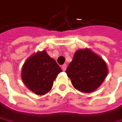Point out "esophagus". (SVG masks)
I'll return each instance as SVG.
<instances>
[{"mask_svg": "<svg viewBox=\"0 0 122 122\" xmlns=\"http://www.w3.org/2000/svg\"><path fill=\"white\" fill-rule=\"evenodd\" d=\"M61 69H62L63 71H65V70L66 69V64H63L61 66Z\"/></svg>", "mask_w": 122, "mask_h": 122, "instance_id": "34e87169", "label": "esophagus"}]
</instances>
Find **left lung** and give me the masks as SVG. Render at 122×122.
<instances>
[{
	"label": "left lung",
	"mask_w": 122,
	"mask_h": 122,
	"mask_svg": "<svg viewBox=\"0 0 122 122\" xmlns=\"http://www.w3.org/2000/svg\"><path fill=\"white\" fill-rule=\"evenodd\" d=\"M77 90L91 93L100 86L107 75L105 61L89 49L77 50L66 70Z\"/></svg>",
	"instance_id": "obj_1"
}]
</instances>
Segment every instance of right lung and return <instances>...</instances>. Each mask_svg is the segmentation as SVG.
I'll return each mask as SVG.
<instances>
[{"instance_id":"obj_1","label":"right lung","mask_w":122,"mask_h":122,"mask_svg":"<svg viewBox=\"0 0 122 122\" xmlns=\"http://www.w3.org/2000/svg\"><path fill=\"white\" fill-rule=\"evenodd\" d=\"M62 72L56 61L45 50L29 57L22 68L21 77L28 89L37 95L47 94L58 75Z\"/></svg>"}]
</instances>
